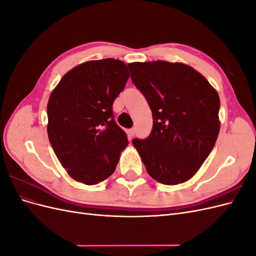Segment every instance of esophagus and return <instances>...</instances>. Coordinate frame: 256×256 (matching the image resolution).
Masks as SVG:
<instances>
[{
  "label": "esophagus",
  "instance_id": "obj_1",
  "mask_svg": "<svg viewBox=\"0 0 256 256\" xmlns=\"http://www.w3.org/2000/svg\"><path fill=\"white\" fill-rule=\"evenodd\" d=\"M128 132H129V134H130L131 136H134L136 134V128H131V129H129Z\"/></svg>",
  "mask_w": 256,
  "mask_h": 256
}]
</instances>
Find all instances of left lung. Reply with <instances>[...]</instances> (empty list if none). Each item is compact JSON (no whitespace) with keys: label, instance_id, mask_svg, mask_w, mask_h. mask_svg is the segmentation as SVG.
<instances>
[{"label":"left lung","instance_id":"8db88e82","mask_svg":"<svg viewBox=\"0 0 256 256\" xmlns=\"http://www.w3.org/2000/svg\"><path fill=\"white\" fill-rule=\"evenodd\" d=\"M127 66L152 113L148 138L132 140L147 173L164 184L189 180L219 134L218 92L196 69L182 63L136 62Z\"/></svg>","mask_w":256,"mask_h":256}]
</instances>
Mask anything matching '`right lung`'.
I'll list each match as a JSON object with an SVG mask.
<instances>
[{"instance_id":"obj_1","label":"right lung","mask_w":256,"mask_h":256,"mask_svg":"<svg viewBox=\"0 0 256 256\" xmlns=\"http://www.w3.org/2000/svg\"><path fill=\"white\" fill-rule=\"evenodd\" d=\"M129 76L122 60H88L69 70L52 90L49 141L74 180L97 184L115 171L128 138L114 120L112 106Z\"/></svg>"}]
</instances>
